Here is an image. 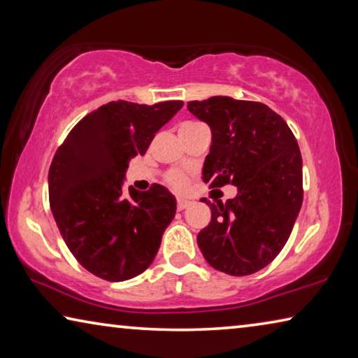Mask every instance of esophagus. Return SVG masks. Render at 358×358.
Returning <instances> with one entry per match:
<instances>
[{
    "label": "esophagus",
    "mask_w": 358,
    "mask_h": 358,
    "mask_svg": "<svg viewBox=\"0 0 358 358\" xmlns=\"http://www.w3.org/2000/svg\"><path fill=\"white\" fill-rule=\"evenodd\" d=\"M187 207H189V201H185V199H177V208H178V211H183Z\"/></svg>",
    "instance_id": "esophagus-1"
}]
</instances>
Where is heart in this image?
Here are the masks:
<instances>
[{
	"label": "heart",
	"instance_id": "b5f03b06",
	"mask_svg": "<svg viewBox=\"0 0 358 358\" xmlns=\"http://www.w3.org/2000/svg\"><path fill=\"white\" fill-rule=\"evenodd\" d=\"M201 123H196V121H186V123L181 124L180 129H186V128H194V126H197ZM164 181L166 183L173 187V189L177 191H183L187 187V183H189V178H187V175L183 171H178V169H172V171L166 172L164 175Z\"/></svg>",
	"mask_w": 358,
	"mask_h": 358
}]
</instances>
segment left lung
<instances>
[{
  "label": "left lung",
  "instance_id": "1",
  "mask_svg": "<svg viewBox=\"0 0 358 358\" xmlns=\"http://www.w3.org/2000/svg\"><path fill=\"white\" fill-rule=\"evenodd\" d=\"M211 129L203 164L210 187L235 185L238 194L211 203V221L197 245L213 268L246 276L268 265L286 245L303 202L301 155L280 115L256 101L213 96L187 102Z\"/></svg>",
  "mask_w": 358,
  "mask_h": 358
}]
</instances>
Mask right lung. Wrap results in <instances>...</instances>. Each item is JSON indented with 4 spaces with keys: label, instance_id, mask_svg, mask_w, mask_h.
<instances>
[{
    "label": "right lung",
    "instance_id": "1",
    "mask_svg": "<svg viewBox=\"0 0 358 358\" xmlns=\"http://www.w3.org/2000/svg\"><path fill=\"white\" fill-rule=\"evenodd\" d=\"M181 107L183 101H112L78 121L53 156V217L72 256L101 280H131L156 257L177 202L157 183L148 191H124L123 178L132 157L147 153Z\"/></svg>",
    "mask_w": 358,
    "mask_h": 358
}]
</instances>
